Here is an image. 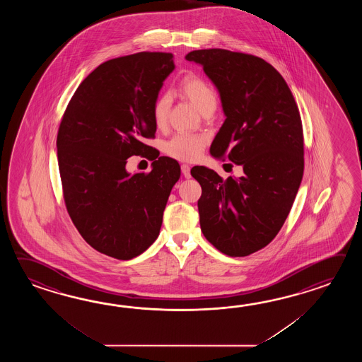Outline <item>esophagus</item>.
Wrapping results in <instances>:
<instances>
[{
	"label": "esophagus",
	"instance_id": "34e87169",
	"mask_svg": "<svg viewBox=\"0 0 362 362\" xmlns=\"http://www.w3.org/2000/svg\"><path fill=\"white\" fill-rule=\"evenodd\" d=\"M190 165H187V164H182L181 165V172H182V175H184L185 178H190L192 177V173H190Z\"/></svg>",
	"mask_w": 362,
	"mask_h": 362
}]
</instances>
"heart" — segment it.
<instances>
[{"instance_id": "heart-1", "label": "heart", "mask_w": 362, "mask_h": 362, "mask_svg": "<svg viewBox=\"0 0 362 362\" xmlns=\"http://www.w3.org/2000/svg\"><path fill=\"white\" fill-rule=\"evenodd\" d=\"M180 89L187 100L203 114L208 108H215L217 103L216 92L207 81L202 77L189 75L184 77ZM170 98L168 94H163L156 98L153 106V119L158 128H163L167 123L170 112ZM206 146V139L197 134H176L165 144V153L182 162H194L199 158Z\"/></svg>"}]
</instances>
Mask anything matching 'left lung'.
Listing matches in <instances>:
<instances>
[{
    "label": "left lung",
    "instance_id": "obj_1",
    "mask_svg": "<svg viewBox=\"0 0 362 362\" xmlns=\"http://www.w3.org/2000/svg\"><path fill=\"white\" fill-rule=\"evenodd\" d=\"M215 84L226 119L211 155L243 167L242 177L223 180L194 167L202 186L200 229L223 254L242 257L268 246L285 223L304 172L300 114L285 78L268 62L225 49L185 57Z\"/></svg>",
    "mask_w": 362,
    "mask_h": 362
}]
</instances>
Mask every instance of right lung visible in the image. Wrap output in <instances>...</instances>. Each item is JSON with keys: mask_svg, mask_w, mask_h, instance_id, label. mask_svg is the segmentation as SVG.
<instances>
[{"mask_svg": "<svg viewBox=\"0 0 362 362\" xmlns=\"http://www.w3.org/2000/svg\"><path fill=\"white\" fill-rule=\"evenodd\" d=\"M175 69L170 53L110 59L89 74L69 100L58 137V165L69 217L100 254L131 260L158 238L180 164L156 155L153 106ZM154 160L150 174L124 170L132 154Z\"/></svg>", "mask_w": 362, "mask_h": 362, "instance_id": "add662e5", "label": "right lung"}]
</instances>
